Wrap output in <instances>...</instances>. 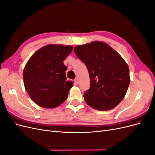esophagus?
Listing matches in <instances>:
<instances>
[{
    "instance_id": "34e87169",
    "label": "esophagus",
    "mask_w": 155,
    "mask_h": 155,
    "mask_svg": "<svg viewBox=\"0 0 155 155\" xmlns=\"http://www.w3.org/2000/svg\"><path fill=\"white\" fill-rule=\"evenodd\" d=\"M74 82L76 83V84H77V85H78V84L79 83V79L78 78H76L74 79Z\"/></svg>"
}]
</instances>
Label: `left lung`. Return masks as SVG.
I'll return each instance as SVG.
<instances>
[{
    "label": "left lung",
    "instance_id": "left-lung-1",
    "mask_svg": "<svg viewBox=\"0 0 155 155\" xmlns=\"http://www.w3.org/2000/svg\"><path fill=\"white\" fill-rule=\"evenodd\" d=\"M74 51L85 64L90 88L84 99L93 109L109 110L123 100L130 84L129 68L122 57L104 42L78 45Z\"/></svg>",
    "mask_w": 155,
    "mask_h": 155
}]
</instances>
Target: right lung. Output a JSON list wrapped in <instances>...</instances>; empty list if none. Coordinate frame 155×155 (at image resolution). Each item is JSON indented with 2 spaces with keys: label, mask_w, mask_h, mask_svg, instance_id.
Segmentation results:
<instances>
[{
  "label": "right lung",
  "mask_w": 155,
  "mask_h": 155,
  "mask_svg": "<svg viewBox=\"0 0 155 155\" xmlns=\"http://www.w3.org/2000/svg\"><path fill=\"white\" fill-rule=\"evenodd\" d=\"M70 45H47L33 54L23 71L26 91L34 103L52 109L67 100L73 83L67 81L63 61L71 53Z\"/></svg>",
  "instance_id": "1"
}]
</instances>
